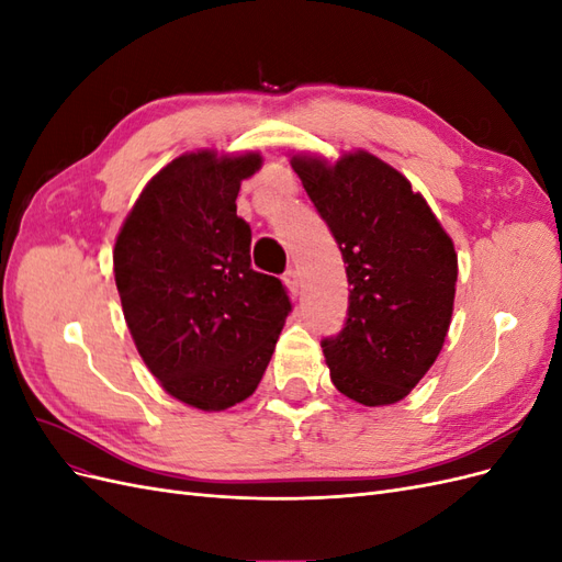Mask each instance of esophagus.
<instances>
[{
  "mask_svg": "<svg viewBox=\"0 0 562 562\" xmlns=\"http://www.w3.org/2000/svg\"><path fill=\"white\" fill-rule=\"evenodd\" d=\"M283 283H285L288 288H291L293 293H297V288H300V274H297V269H295V267H288V269H285Z\"/></svg>",
  "mask_w": 562,
  "mask_h": 562,
  "instance_id": "esophagus-1",
  "label": "esophagus"
}]
</instances>
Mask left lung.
Masks as SVG:
<instances>
[{
	"label": "left lung",
	"mask_w": 562,
	"mask_h": 562,
	"mask_svg": "<svg viewBox=\"0 0 562 562\" xmlns=\"http://www.w3.org/2000/svg\"><path fill=\"white\" fill-rule=\"evenodd\" d=\"M314 209L347 265L345 328L323 337L330 380L363 405L405 398L450 328L457 252L422 194L368 151L328 166L293 157Z\"/></svg>",
	"instance_id": "1"
}]
</instances>
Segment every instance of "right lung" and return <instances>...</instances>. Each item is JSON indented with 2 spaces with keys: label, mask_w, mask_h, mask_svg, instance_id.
<instances>
[{
  "label": "right lung",
  "mask_w": 562,
  "mask_h": 562,
  "mask_svg": "<svg viewBox=\"0 0 562 562\" xmlns=\"http://www.w3.org/2000/svg\"><path fill=\"white\" fill-rule=\"evenodd\" d=\"M260 155H182L147 182L114 244L124 318L168 394L225 411L258 389L293 304L281 279L250 267L236 215Z\"/></svg>",
  "instance_id": "1"
}]
</instances>
